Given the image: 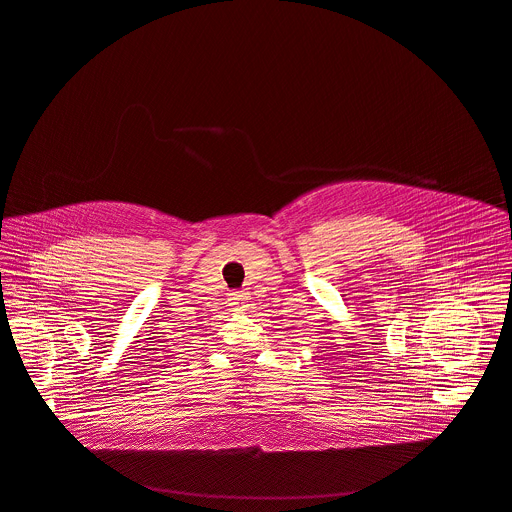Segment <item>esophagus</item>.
<instances>
[{"label": "esophagus", "mask_w": 512, "mask_h": 512, "mask_svg": "<svg viewBox=\"0 0 512 512\" xmlns=\"http://www.w3.org/2000/svg\"><path fill=\"white\" fill-rule=\"evenodd\" d=\"M242 300H244V296H242V294H240V292H232V294H230V304H234V306H238V304H240V302H242Z\"/></svg>", "instance_id": "1"}]
</instances>
